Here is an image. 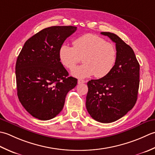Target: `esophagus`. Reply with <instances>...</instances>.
<instances>
[{
    "mask_svg": "<svg viewBox=\"0 0 155 155\" xmlns=\"http://www.w3.org/2000/svg\"><path fill=\"white\" fill-rule=\"evenodd\" d=\"M86 82V81L84 80H81V79H79V80H78V84H84Z\"/></svg>",
    "mask_w": 155,
    "mask_h": 155,
    "instance_id": "34e87169",
    "label": "esophagus"
}]
</instances>
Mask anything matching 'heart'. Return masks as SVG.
I'll list each match as a JSON object with an SVG mask.
<instances>
[{
    "mask_svg": "<svg viewBox=\"0 0 155 155\" xmlns=\"http://www.w3.org/2000/svg\"><path fill=\"white\" fill-rule=\"evenodd\" d=\"M83 57L84 64L74 69V76L84 78L95 75L103 78L112 69L117 58V52L112 43L96 35L87 33L74 40L73 47L64 44L59 50V58L62 65L73 69Z\"/></svg>",
    "mask_w": 155,
    "mask_h": 155,
    "instance_id": "1",
    "label": "heart"
}]
</instances>
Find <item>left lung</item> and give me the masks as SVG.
<instances>
[{
    "label": "left lung",
    "mask_w": 155,
    "mask_h": 155,
    "mask_svg": "<svg viewBox=\"0 0 155 155\" xmlns=\"http://www.w3.org/2000/svg\"><path fill=\"white\" fill-rule=\"evenodd\" d=\"M116 43L117 58L110 73L87 82L86 109L95 120L116 121L133 108L140 83V65L131 47L116 34L102 32Z\"/></svg>",
    "instance_id": "obj_1"
}]
</instances>
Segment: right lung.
Masks as SVG:
<instances>
[{
	"mask_svg": "<svg viewBox=\"0 0 155 155\" xmlns=\"http://www.w3.org/2000/svg\"><path fill=\"white\" fill-rule=\"evenodd\" d=\"M77 30L74 26L47 27L25 43L15 66L17 96L31 116L52 119L64 108L69 91L78 80L69 74L59 58L65 40Z\"/></svg>",
	"mask_w": 155,
	"mask_h": 155,
	"instance_id": "1",
	"label": "right lung"
}]
</instances>
